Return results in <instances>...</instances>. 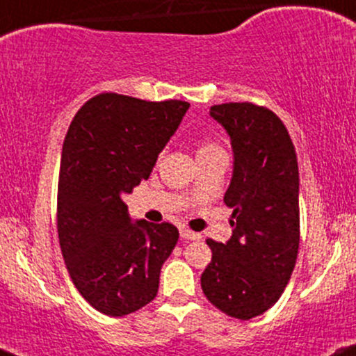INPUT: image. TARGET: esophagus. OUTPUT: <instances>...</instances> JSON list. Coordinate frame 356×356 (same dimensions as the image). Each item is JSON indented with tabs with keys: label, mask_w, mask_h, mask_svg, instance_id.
<instances>
[{
	"label": "esophagus",
	"mask_w": 356,
	"mask_h": 356,
	"mask_svg": "<svg viewBox=\"0 0 356 356\" xmlns=\"http://www.w3.org/2000/svg\"><path fill=\"white\" fill-rule=\"evenodd\" d=\"M181 238L182 240H191V241H197L201 240V235L196 232H191V229L187 228H181Z\"/></svg>",
	"instance_id": "34e87169"
}]
</instances>
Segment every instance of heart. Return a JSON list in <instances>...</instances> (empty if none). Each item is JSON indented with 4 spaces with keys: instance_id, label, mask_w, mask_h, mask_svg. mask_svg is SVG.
Instances as JSON below:
<instances>
[{
    "instance_id": "obj_1",
    "label": "heart",
    "mask_w": 356,
    "mask_h": 356,
    "mask_svg": "<svg viewBox=\"0 0 356 356\" xmlns=\"http://www.w3.org/2000/svg\"><path fill=\"white\" fill-rule=\"evenodd\" d=\"M218 152H221V148L218 147L216 143H213V142H204V143H201V147H199V150H197V157H199V155L218 154Z\"/></svg>"
}]
</instances>
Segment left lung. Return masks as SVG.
Returning <instances> with one entry per match:
<instances>
[{"instance_id": "left-lung-1", "label": "left lung", "mask_w": 356, "mask_h": 356, "mask_svg": "<svg viewBox=\"0 0 356 356\" xmlns=\"http://www.w3.org/2000/svg\"><path fill=\"white\" fill-rule=\"evenodd\" d=\"M232 140L233 174L225 204L232 238L206 240L213 257L201 275L211 304L232 318L270 309L286 289L299 250V169L287 128L275 113L252 103L211 106Z\"/></svg>"}]
</instances>
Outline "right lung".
I'll return each instance as SVG.
<instances>
[{"instance_id": "add662e5", "label": "right lung", "mask_w": 356, "mask_h": 356, "mask_svg": "<svg viewBox=\"0 0 356 356\" xmlns=\"http://www.w3.org/2000/svg\"><path fill=\"white\" fill-rule=\"evenodd\" d=\"M187 109L186 101L104 92L77 111L65 135L58 241L74 286L103 314L127 316L157 296L179 232L170 222L134 221L121 196L150 177Z\"/></svg>"}]
</instances>
